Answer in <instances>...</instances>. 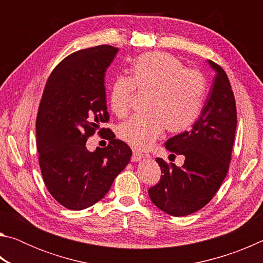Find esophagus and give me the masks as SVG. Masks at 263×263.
Listing matches in <instances>:
<instances>
[{"label":"esophagus","instance_id":"obj_1","mask_svg":"<svg viewBox=\"0 0 263 263\" xmlns=\"http://www.w3.org/2000/svg\"><path fill=\"white\" fill-rule=\"evenodd\" d=\"M144 157V154L140 153L139 151L137 149H133V154H132V161L133 162H137V161H140L141 158Z\"/></svg>","mask_w":263,"mask_h":263}]
</instances>
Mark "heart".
Instances as JSON below:
<instances>
[{"label": "heart", "instance_id": "heart-1", "mask_svg": "<svg viewBox=\"0 0 263 263\" xmlns=\"http://www.w3.org/2000/svg\"><path fill=\"white\" fill-rule=\"evenodd\" d=\"M135 88L149 92L145 115H137L118 126V137L138 149H147L164 130L182 133L194 125L202 114L206 82L197 70L168 53L152 52L138 57L130 77H119L109 88V105L117 117L131 108Z\"/></svg>", "mask_w": 263, "mask_h": 263}]
</instances>
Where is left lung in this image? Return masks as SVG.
Instances as JSON below:
<instances>
[{"instance_id":"left-lung-1","label":"left lung","mask_w":263,"mask_h":263,"mask_svg":"<svg viewBox=\"0 0 263 263\" xmlns=\"http://www.w3.org/2000/svg\"><path fill=\"white\" fill-rule=\"evenodd\" d=\"M208 64L216 77L201 116L189 131L164 142L171 155H183V166H168L157 158L162 175L148 190L154 205L171 216H188L205 206L229 171L237 127L235 100L224 69L213 61Z\"/></svg>"}]
</instances>
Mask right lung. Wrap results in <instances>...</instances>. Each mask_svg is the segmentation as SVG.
Masks as SVG:
<instances>
[{"label": "right lung", "mask_w": 263, "mask_h": 263, "mask_svg": "<svg viewBox=\"0 0 263 263\" xmlns=\"http://www.w3.org/2000/svg\"><path fill=\"white\" fill-rule=\"evenodd\" d=\"M117 51L101 45L73 53L57 66L44 89L35 123L39 166L50 194L69 210L101 201L130 162L131 148L110 130L106 147L90 152L86 146L109 121L104 75Z\"/></svg>", "instance_id": "1"}]
</instances>
